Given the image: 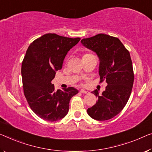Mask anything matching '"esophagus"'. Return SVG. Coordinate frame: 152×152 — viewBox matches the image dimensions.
<instances>
[{
    "instance_id": "1",
    "label": "esophagus",
    "mask_w": 152,
    "mask_h": 152,
    "mask_svg": "<svg viewBox=\"0 0 152 152\" xmlns=\"http://www.w3.org/2000/svg\"><path fill=\"white\" fill-rule=\"evenodd\" d=\"M80 92L81 93V94H89V92L87 91L84 90V89H81V90L80 91Z\"/></svg>"
}]
</instances>
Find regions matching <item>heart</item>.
<instances>
[{"label": "heart", "instance_id": "heart-1", "mask_svg": "<svg viewBox=\"0 0 152 152\" xmlns=\"http://www.w3.org/2000/svg\"><path fill=\"white\" fill-rule=\"evenodd\" d=\"M86 54H89V53H87V54H85V55H86Z\"/></svg>", "mask_w": 152, "mask_h": 152}]
</instances>
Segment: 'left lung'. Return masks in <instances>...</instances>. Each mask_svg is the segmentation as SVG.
I'll list each match as a JSON object with an SVG mask.
<instances>
[{"label":"left lung","instance_id":"obj_1","mask_svg":"<svg viewBox=\"0 0 152 152\" xmlns=\"http://www.w3.org/2000/svg\"><path fill=\"white\" fill-rule=\"evenodd\" d=\"M80 42L98 54L100 83L108 84L101 95L97 89L92 91L98 100L88 108V115L98 121L112 119L123 110L132 92L134 74L130 53L118 38L103 33Z\"/></svg>","mask_w":152,"mask_h":152}]
</instances>
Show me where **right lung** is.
<instances>
[{
    "label": "right lung",
    "mask_w": 152,
    "mask_h": 152,
    "mask_svg": "<svg viewBox=\"0 0 152 152\" xmlns=\"http://www.w3.org/2000/svg\"><path fill=\"white\" fill-rule=\"evenodd\" d=\"M80 40L47 33L30 44L22 63L24 94L31 110L40 118L56 121L67 114L69 101L78 91L69 87L54 90L51 83L56 71L62 68L70 49Z\"/></svg>",
    "instance_id": "obj_1"
}]
</instances>
